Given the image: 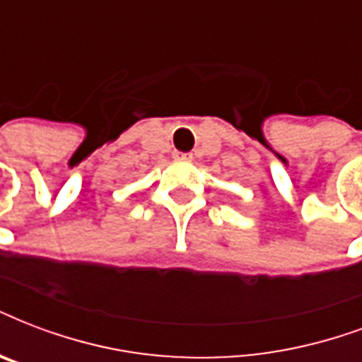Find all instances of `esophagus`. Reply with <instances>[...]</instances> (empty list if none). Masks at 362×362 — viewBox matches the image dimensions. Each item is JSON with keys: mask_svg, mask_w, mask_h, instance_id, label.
<instances>
[{"mask_svg": "<svg viewBox=\"0 0 362 362\" xmlns=\"http://www.w3.org/2000/svg\"><path fill=\"white\" fill-rule=\"evenodd\" d=\"M176 159H184V161H189L192 159V153H186V151H175Z\"/></svg>", "mask_w": 362, "mask_h": 362, "instance_id": "34e87169", "label": "esophagus"}]
</instances>
